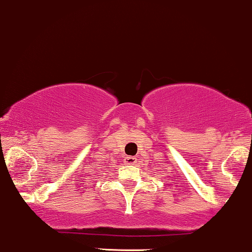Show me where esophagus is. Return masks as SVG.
I'll return each instance as SVG.
<instances>
[{"label": "esophagus", "mask_w": 252, "mask_h": 252, "mask_svg": "<svg viewBox=\"0 0 252 252\" xmlns=\"http://www.w3.org/2000/svg\"><path fill=\"white\" fill-rule=\"evenodd\" d=\"M124 164H126V165L136 164V158H135V157H126V159H124Z\"/></svg>", "instance_id": "1"}]
</instances>
